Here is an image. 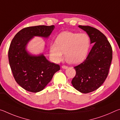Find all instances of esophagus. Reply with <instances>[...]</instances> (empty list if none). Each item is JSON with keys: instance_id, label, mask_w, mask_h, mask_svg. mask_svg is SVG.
<instances>
[{"instance_id": "1", "label": "esophagus", "mask_w": 120, "mask_h": 120, "mask_svg": "<svg viewBox=\"0 0 120 120\" xmlns=\"http://www.w3.org/2000/svg\"><path fill=\"white\" fill-rule=\"evenodd\" d=\"M62 68H63V69H67L68 68V67L67 66H62Z\"/></svg>"}]
</instances>
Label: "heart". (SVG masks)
<instances>
[{
    "label": "heart",
    "mask_w": 120,
    "mask_h": 120,
    "mask_svg": "<svg viewBox=\"0 0 120 120\" xmlns=\"http://www.w3.org/2000/svg\"><path fill=\"white\" fill-rule=\"evenodd\" d=\"M90 45V38L87 34L63 32L56 38V44L50 45V51L56 62L62 60L63 53H64L66 61L71 64H76L86 59Z\"/></svg>",
    "instance_id": "obj_1"
}]
</instances>
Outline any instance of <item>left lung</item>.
Here are the masks:
<instances>
[{
    "label": "left lung",
    "instance_id": "1",
    "mask_svg": "<svg viewBox=\"0 0 120 120\" xmlns=\"http://www.w3.org/2000/svg\"><path fill=\"white\" fill-rule=\"evenodd\" d=\"M86 32L94 45L84 61L75 67L76 75L72 80L74 88L82 93L93 92L105 82L112 60V49L104 34L89 26L79 25Z\"/></svg>",
    "mask_w": 120,
    "mask_h": 120
}]
</instances>
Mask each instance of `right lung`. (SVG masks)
<instances>
[{
    "label": "right lung",
    "mask_w": 120,
    "mask_h": 120,
    "mask_svg": "<svg viewBox=\"0 0 120 120\" xmlns=\"http://www.w3.org/2000/svg\"><path fill=\"white\" fill-rule=\"evenodd\" d=\"M55 28L54 25H38L21 30L12 40L8 50L10 67L16 82L30 92L43 90L60 66L51 63L43 54L31 55L26 50L28 42L34 36L48 38Z\"/></svg>",
    "instance_id": "right-lung-1"
}]
</instances>
